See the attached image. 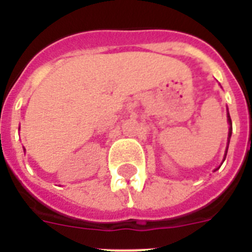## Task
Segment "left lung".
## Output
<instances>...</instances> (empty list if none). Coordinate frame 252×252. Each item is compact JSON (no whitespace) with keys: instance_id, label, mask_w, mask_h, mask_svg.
<instances>
[{"instance_id":"obj_1","label":"left lung","mask_w":252,"mask_h":252,"mask_svg":"<svg viewBox=\"0 0 252 252\" xmlns=\"http://www.w3.org/2000/svg\"><path fill=\"white\" fill-rule=\"evenodd\" d=\"M227 121H228V125H230V128H228V142H227V149H228V144H230L231 135H232V121H231V117H230V113H228V110H227ZM226 155H227V150H226V154H224V159H226Z\"/></svg>"}]
</instances>
